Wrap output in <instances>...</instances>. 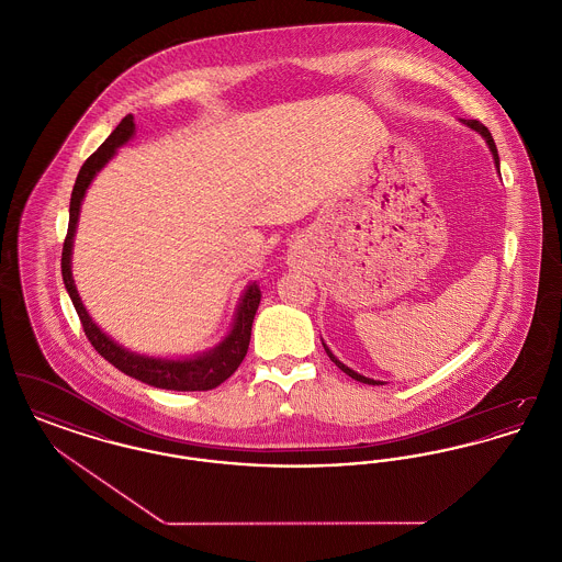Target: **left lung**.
<instances>
[{
	"label": "left lung",
	"mask_w": 562,
	"mask_h": 562,
	"mask_svg": "<svg viewBox=\"0 0 562 562\" xmlns=\"http://www.w3.org/2000/svg\"><path fill=\"white\" fill-rule=\"evenodd\" d=\"M472 131H476V133L482 134L484 136V140H486V145L491 147V154H493V160H495V166H497V170H499V154H497V147H495V140H493V136H491V133H488V128L486 126H482L481 122H476V120H468L465 122ZM324 349H326V353H328V358L344 371V373L349 374L351 379H356V381H360V383H369V385H381V381H374V379H369V376H364V374H358L356 371H351L349 367H346L344 362H339L333 353H330V349L326 348L324 346Z\"/></svg>",
	"instance_id": "left-lung-1"
}]
</instances>
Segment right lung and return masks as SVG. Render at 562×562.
<instances>
[{
	"label": "right lung",
	"instance_id": "1",
	"mask_svg": "<svg viewBox=\"0 0 562 562\" xmlns=\"http://www.w3.org/2000/svg\"><path fill=\"white\" fill-rule=\"evenodd\" d=\"M133 134V115H126L117 124V128L109 134L108 140L88 160L83 161V166L80 168V175H78L76 186L71 191L69 227H67V236H65V244H63V257H60L63 282H65V289L71 296V301H74V307H76L78 316H80L81 328H83L88 341L117 371L134 376L143 383H147V385L161 387V390L206 392V390H213L216 385H221L225 379H229L232 374L236 373V369L240 367L241 360L248 351L252 321H255V314H257V307H259V301H261V289H259L257 282H252L241 296L234 328L225 337V341L218 344V348H214L213 351H209L204 356H198V358H189V360L149 358V356H140V353H134V351L117 346L88 316V312L81 303L80 294L76 291V284H74L71 248H74V236H76V227H78L83 193H86L88 186L92 183L94 175L113 158L115 149L120 145H124Z\"/></svg>",
	"mask_w": 562,
	"mask_h": 562
}]
</instances>
